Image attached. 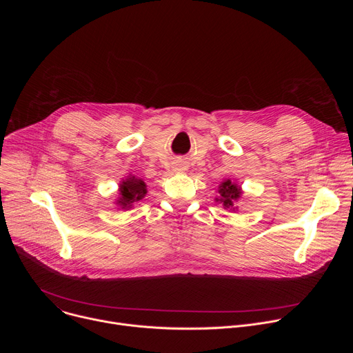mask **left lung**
<instances>
[{
	"label": "left lung",
	"instance_id": "1",
	"mask_svg": "<svg viewBox=\"0 0 353 353\" xmlns=\"http://www.w3.org/2000/svg\"><path fill=\"white\" fill-rule=\"evenodd\" d=\"M219 194H221V198L216 199V201H221V203H223L225 208H232L234 201H237L240 198L241 190L237 184L232 183L230 180H226L219 187Z\"/></svg>",
	"mask_w": 353,
	"mask_h": 353
}]
</instances>
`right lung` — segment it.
Wrapping results in <instances>:
<instances>
[{
    "label": "right lung",
    "mask_w": 353,
    "mask_h": 353,
    "mask_svg": "<svg viewBox=\"0 0 353 353\" xmlns=\"http://www.w3.org/2000/svg\"><path fill=\"white\" fill-rule=\"evenodd\" d=\"M146 194V185L141 179H135L134 176L125 179L120 184V198L119 205L123 208H131L134 203H138Z\"/></svg>",
    "instance_id": "right-lung-1"
}]
</instances>
